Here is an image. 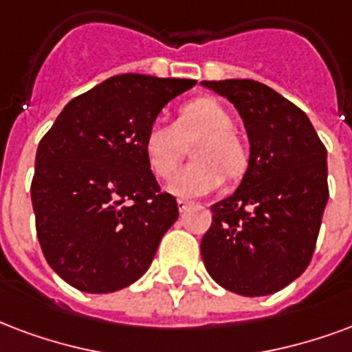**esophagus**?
<instances>
[{
    "label": "esophagus",
    "instance_id": "34e87169",
    "mask_svg": "<svg viewBox=\"0 0 352 352\" xmlns=\"http://www.w3.org/2000/svg\"><path fill=\"white\" fill-rule=\"evenodd\" d=\"M177 207H179L181 212H184V210L192 207V201H188V199H177Z\"/></svg>",
    "mask_w": 352,
    "mask_h": 352
}]
</instances>
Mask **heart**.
<instances>
[{"instance_id": "heart-1", "label": "heart", "mask_w": 352, "mask_h": 352, "mask_svg": "<svg viewBox=\"0 0 352 352\" xmlns=\"http://www.w3.org/2000/svg\"><path fill=\"white\" fill-rule=\"evenodd\" d=\"M192 145L194 162L181 169L168 184L177 197H199L214 192L229 177L248 168V149L233 130V117L210 96L190 100L177 113L175 123L155 121L143 136V153L151 171L160 179L175 173Z\"/></svg>"}]
</instances>
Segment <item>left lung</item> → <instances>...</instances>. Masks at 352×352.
Returning <instances> with one entry per match:
<instances>
[{
    "mask_svg": "<svg viewBox=\"0 0 352 352\" xmlns=\"http://www.w3.org/2000/svg\"><path fill=\"white\" fill-rule=\"evenodd\" d=\"M201 83L235 106L250 140L241 186L210 207L212 223L201 239L205 269L236 295H272L314 256L329 201L327 149L308 116L269 85Z\"/></svg>",
    "mask_w": 352,
    "mask_h": 352,
    "instance_id": "obj_1",
    "label": "left lung"
}]
</instances>
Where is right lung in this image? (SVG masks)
Here are the masks:
<instances>
[{"label":"right lung","mask_w":352,"mask_h":352,"mask_svg":"<svg viewBox=\"0 0 352 352\" xmlns=\"http://www.w3.org/2000/svg\"><path fill=\"white\" fill-rule=\"evenodd\" d=\"M196 80L119 74L72 98L38 143L31 203L56 274L85 293H113L145 274L179 218L160 192L143 136Z\"/></svg>","instance_id":"right-lung-1"}]
</instances>
